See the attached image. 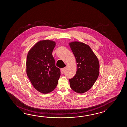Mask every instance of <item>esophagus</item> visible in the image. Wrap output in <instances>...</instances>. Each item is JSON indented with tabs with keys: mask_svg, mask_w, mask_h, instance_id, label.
I'll use <instances>...</instances> for the list:
<instances>
[{
	"mask_svg": "<svg viewBox=\"0 0 127 127\" xmlns=\"http://www.w3.org/2000/svg\"><path fill=\"white\" fill-rule=\"evenodd\" d=\"M65 70V68H63L62 69H61V72L62 73H63L64 72Z\"/></svg>",
	"mask_w": 127,
	"mask_h": 127,
	"instance_id": "obj_1",
	"label": "esophagus"
}]
</instances>
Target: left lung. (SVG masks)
<instances>
[{
  "label": "left lung",
  "mask_w": 127,
  "mask_h": 127,
  "mask_svg": "<svg viewBox=\"0 0 127 127\" xmlns=\"http://www.w3.org/2000/svg\"><path fill=\"white\" fill-rule=\"evenodd\" d=\"M75 57L77 72L69 79L71 88L74 92L83 94L92 88L99 73V63L89 45L78 41L69 43Z\"/></svg>",
  "instance_id": "1"
}]
</instances>
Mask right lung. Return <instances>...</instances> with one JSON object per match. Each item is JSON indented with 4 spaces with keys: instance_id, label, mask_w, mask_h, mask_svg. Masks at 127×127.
Here are the masks:
<instances>
[{
    "instance_id": "obj_1",
    "label": "right lung",
    "mask_w": 127,
    "mask_h": 127,
    "mask_svg": "<svg viewBox=\"0 0 127 127\" xmlns=\"http://www.w3.org/2000/svg\"><path fill=\"white\" fill-rule=\"evenodd\" d=\"M55 45L54 41H39L27 54V76L35 89L43 94H49L55 89L60 76V70L56 67L52 54Z\"/></svg>"
}]
</instances>
